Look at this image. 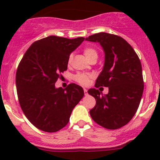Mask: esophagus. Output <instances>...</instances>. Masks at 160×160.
<instances>
[{"instance_id":"esophagus-1","label":"esophagus","mask_w":160,"mask_h":160,"mask_svg":"<svg viewBox=\"0 0 160 160\" xmlns=\"http://www.w3.org/2000/svg\"><path fill=\"white\" fill-rule=\"evenodd\" d=\"M83 91H84V94H85V95H88V90H87L86 88H83Z\"/></svg>"}]
</instances>
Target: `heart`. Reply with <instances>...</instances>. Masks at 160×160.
<instances>
[{"label":"heart","instance_id":"heart-1","mask_svg":"<svg viewBox=\"0 0 160 160\" xmlns=\"http://www.w3.org/2000/svg\"><path fill=\"white\" fill-rule=\"evenodd\" d=\"M83 53H84L85 56H86L87 59L89 60L90 58L92 57H97L98 58V52L95 49L92 47H87L83 49ZM72 56L70 55L68 58V64H70L71 62H72ZM91 77L90 75H88V74L85 73H77V75L74 76V80L79 83L81 85H87L88 83V81H89L90 77Z\"/></svg>","mask_w":160,"mask_h":160}]
</instances>
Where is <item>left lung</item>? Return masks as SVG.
Here are the masks:
<instances>
[{
	"mask_svg": "<svg viewBox=\"0 0 160 160\" xmlns=\"http://www.w3.org/2000/svg\"><path fill=\"white\" fill-rule=\"evenodd\" d=\"M86 40L99 42L104 52V65L95 88H108L106 95L95 88L88 90L96 100L90 114L101 126L118 129L132 120L139 106L144 89L141 62L133 48L118 35L100 32Z\"/></svg>",
	"mask_w": 160,
	"mask_h": 160,
	"instance_id": "left-lung-1",
	"label": "left lung"
}]
</instances>
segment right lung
<instances>
[{
  "label": "right lung",
  "instance_id": "add662e5",
  "mask_svg": "<svg viewBox=\"0 0 160 160\" xmlns=\"http://www.w3.org/2000/svg\"><path fill=\"white\" fill-rule=\"evenodd\" d=\"M84 40L51 36L32 43L16 72V88L22 110L38 129L56 132L68 124L72 109L84 95L70 83L62 89L55 83L67 70L68 58Z\"/></svg>",
  "mask_w": 160,
  "mask_h": 160
}]
</instances>
